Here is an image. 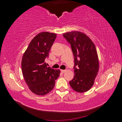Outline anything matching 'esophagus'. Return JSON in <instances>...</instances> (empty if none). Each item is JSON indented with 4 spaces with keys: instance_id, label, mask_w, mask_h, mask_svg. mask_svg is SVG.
I'll use <instances>...</instances> for the list:
<instances>
[{
    "instance_id": "obj_1",
    "label": "esophagus",
    "mask_w": 122,
    "mask_h": 122,
    "mask_svg": "<svg viewBox=\"0 0 122 122\" xmlns=\"http://www.w3.org/2000/svg\"><path fill=\"white\" fill-rule=\"evenodd\" d=\"M66 70H62V69H61V71L62 72V73H65V72H66Z\"/></svg>"
}]
</instances>
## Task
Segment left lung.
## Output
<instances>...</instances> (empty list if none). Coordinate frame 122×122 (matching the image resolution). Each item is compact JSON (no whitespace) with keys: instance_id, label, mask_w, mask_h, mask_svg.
<instances>
[{"instance_id":"obj_1","label":"left lung","mask_w":122,"mask_h":122,"mask_svg":"<svg viewBox=\"0 0 122 122\" xmlns=\"http://www.w3.org/2000/svg\"><path fill=\"white\" fill-rule=\"evenodd\" d=\"M71 45L74 56V76L69 82L74 90L87 92L94 85L99 70V61L95 46L86 34L78 31L63 34Z\"/></svg>"}]
</instances>
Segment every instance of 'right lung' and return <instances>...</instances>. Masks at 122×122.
<instances>
[{
	"instance_id": "right-lung-1",
	"label": "right lung",
	"mask_w": 122,
	"mask_h": 122,
	"mask_svg": "<svg viewBox=\"0 0 122 122\" xmlns=\"http://www.w3.org/2000/svg\"><path fill=\"white\" fill-rule=\"evenodd\" d=\"M56 34L39 33L32 39L24 53L21 69L30 90L37 95L44 96L53 89L60 71L47 67L45 59L49 56Z\"/></svg>"
}]
</instances>
